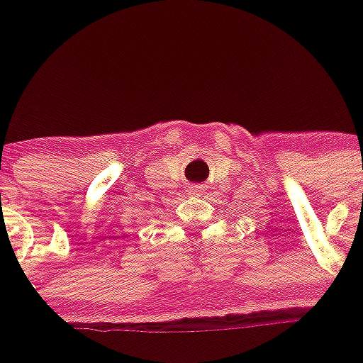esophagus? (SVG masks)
I'll list each match as a JSON object with an SVG mask.
<instances>
[{"label":"esophagus","instance_id":"1","mask_svg":"<svg viewBox=\"0 0 363 363\" xmlns=\"http://www.w3.org/2000/svg\"><path fill=\"white\" fill-rule=\"evenodd\" d=\"M200 188H202V186H196V184H193V186H191V189H189V193H196V191H199Z\"/></svg>","mask_w":363,"mask_h":363}]
</instances>
